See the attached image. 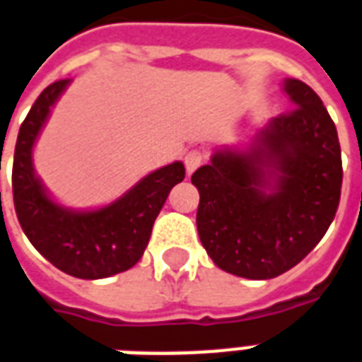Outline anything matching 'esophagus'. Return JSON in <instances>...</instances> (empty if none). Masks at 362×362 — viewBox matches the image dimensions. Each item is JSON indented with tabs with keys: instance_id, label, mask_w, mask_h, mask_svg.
Returning <instances> with one entry per match:
<instances>
[{
	"instance_id": "34e87169",
	"label": "esophagus",
	"mask_w": 362,
	"mask_h": 362,
	"mask_svg": "<svg viewBox=\"0 0 362 362\" xmlns=\"http://www.w3.org/2000/svg\"><path fill=\"white\" fill-rule=\"evenodd\" d=\"M203 159H205V156H203V151L199 150H189L184 156V165H186V170L187 175H192L193 170L199 167L201 163H203Z\"/></svg>"
}]
</instances>
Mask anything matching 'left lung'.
<instances>
[{
    "instance_id": "8db88e82",
    "label": "left lung",
    "mask_w": 362,
    "mask_h": 362,
    "mask_svg": "<svg viewBox=\"0 0 362 362\" xmlns=\"http://www.w3.org/2000/svg\"><path fill=\"white\" fill-rule=\"evenodd\" d=\"M283 89L294 107L273 117L247 150H218L192 176L206 255L245 279H273L302 262L340 203L334 121L310 85L285 79Z\"/></svg>"
}]
</instances>
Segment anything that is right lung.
Masks as SVG:
<instances>
[{"label": "right lung", "instance_id": "add662e5", "mask_svg": "<svg viewBox=\"0 0 362 362\" xmlns=\"http://www.w3.org/2000/svg\"><path fill=\"white\" fill-rule=\"evenodd\" d=\"M70 81L51 83L22 121L13 161V199L22 231L52 266L77 279H104L131 269L142 258L157 214L170 189L184 180L186 169L175 161L153 170L112 205L96 211H71L54 203L35 176L32 150Z\"/></svg>", "mask_w": 362, "mask_h": 362}]
</instances>
